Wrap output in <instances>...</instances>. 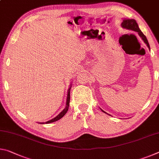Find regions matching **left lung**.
Instances as JSON below:
<instances>
[{"instance_id": "8db88e82", "label": "left lung", "mask_w": 159, "mask_h": 159, "mask_svg": "<svg viewBox=\"0 0 159 159\" xmlns=\"http://www.w3.org/2000/svg\"><path fill=\"white\" fill-rule=\"evenodd\" d=\"M121 26H122L123 28H125V29H129V30H132V31L138 32V34L139 35V36H140V37H142V40H143L144 42L147 44L148 48H149V50H150L149 44V43H148L147 38H146V36H144V34L141 31L140 29H139L138 23L136 22L135 20H133V19H132V20H128H128H123ZM102 111L104 112L103 110H102ZM104 113H106V112H104ZM106 114H107V113H106Z\"/></svg>"}]
</instances>
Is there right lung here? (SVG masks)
Listing matches in <instances>:
<instances>
[{
	"mask_svg": "<svg viewBox=\"0 0 159 159\" xmlns=\"http://www.w3.org/2000/svg\"><path fill=\"white\" fill-rule=\"evenodd\" d=\"M70 90H71V88H69V90H68V94H67V99H66V107L64 108V109L62 111H61L60 114L57 115V116L55 118H52V120H48V121L45 122V123H52V122H55V121H57V120H60V118H62L64 115L66 114V113L68 111V109H69V102H70ZM42 124H43L44 123H41Z\"/></svg>",
	"mask_w": 159,
	"mask_h": 159,
	"instance_id": "1",
	"label": "right lung"
}]
</instances>
